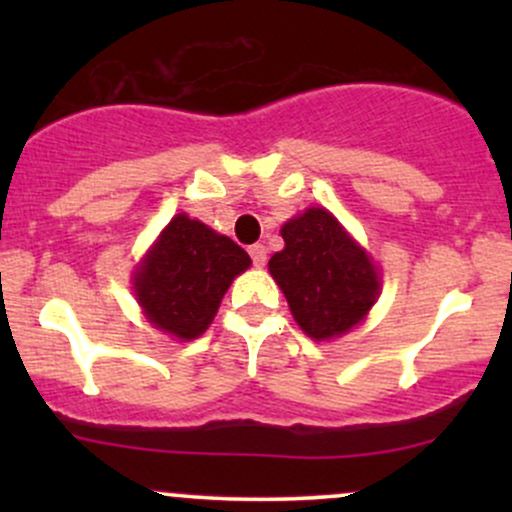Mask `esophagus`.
Segmentation results:
<instances>
[{"mask_svg": "<svg viewBox=\"0 0 512 512\" xmlns=\"http://www.w3.org/2000/svg\"><path fill=\"white\" fill-rule=\"evenodd\" d=\"M248 252H250L252 264H255V267H264V264H267V248H264V245H260V243L250 245Z\"/></svg>", "mask_w": 512, "mask_h": 512, "instance_id": "esophagus-1", "label": "esophagus"}]
</instances>
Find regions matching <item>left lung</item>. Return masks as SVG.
Here are the masks:
<instances>
[{
    "label": "left lung",
    "mask_w": 512,
    "mask_h": 512,
    "mask_svg": "<svg viewBox=\"0 0 512 512\" xmlns=\"http://www.w3.org/2000/svg\"><path fill=\"white\" fill-rule=\"evenodd\" d=\"M286 248L269 260L296 322L308 337L349 332L373 308L380 291L368 255L325 209H308L281 228Z\"/></svg>",
    "instance_id": "obj_1"
}]
</instances>
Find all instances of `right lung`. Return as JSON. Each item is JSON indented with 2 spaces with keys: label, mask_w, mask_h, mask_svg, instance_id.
I'll use <instances>...</instances> for the list:
<instances>
[{
  "label": "right lung",
  "mask_w": 512,
  "mask_h": 512,
  "mask_svg": "<svg viewBox=\"0 0 512 512\" xmlns=\"http://www.w3.org/2000/svg\"><path fill=\"white\" fill-rule=\"evenodd\" d=\"M250 267L248 252L202 221L178 214L134 276L146 320L180 339L209 327L223 293Z\"/></svg>",
  "instance_id": "1"
}]
</instances>
